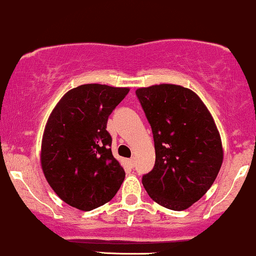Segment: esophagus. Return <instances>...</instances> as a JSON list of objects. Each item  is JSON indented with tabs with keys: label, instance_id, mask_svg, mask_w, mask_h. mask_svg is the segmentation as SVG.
Here are the masks:
<instances>
[{
	"label": "esophagus",
	"instance_id": "1",
	"mask_svg": "<svg viewBox=\"0 0 256 256\" xmlns=\"http://www.w3.org/2000/svg\"><path fill=\"white\" fill-rule=\"evenodd\" d=\"M128 164L130 165V168H134V158L128 159Z\"/></svg>",
	"mask_w": 256,
	"mask_h": 256
}]
</instances>
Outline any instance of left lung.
<instances>
[{"instance_id":"obj_1","label":"left lung","mask_w":256,"mask_h":256,"mask_svg":"<svg viewBox=\"0 0 256 256\" xmlns=\"http://www.w3.org/2000/svg\"><path fill=\"white\" fill-rule=\"evenodd\" d=\"M153 132L156 164L142 184L154 202L187 209L214 184L224 159L220 134L192 90L162 84L136 90Z\"/></svg>"}]
</instances>
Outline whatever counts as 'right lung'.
Here are the masks:
<instances>
[{
	"instance_id": "obj_1",
	"label": "right lung",
	"mask_w": 256,
	"mask_h": 256,
	"mask_svg": "<svg viewBox=\"0 0 256 256\" xmlns=\"http://www.w3.org/2000/svg\"><path fill=\"white\" fill-rule=\"evenodd\" d=\"M130 88L87 84L66 92L50 113L41 146L47 182L63 202L90 212L113 199L125 171L112 153L108 116Z\"/></svg>"
}]
</instances>
